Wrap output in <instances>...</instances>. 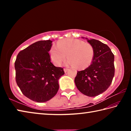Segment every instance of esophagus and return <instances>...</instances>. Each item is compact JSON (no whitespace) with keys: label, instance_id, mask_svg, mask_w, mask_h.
Masks as SVG:
<instances>
[{"label":"esophagus","instance_id":"34e87169","mask_svg":"<svg viewBox=\"0 0 131 131\" xmlns=\"http://www.w3.org/2000/svg\"><path fill=\"white\" fill-rule=\"evenodd\" d=\"M68 70H69V69H68V68H64L63 69V70H64V72H65V73L67 72Z\"/></svg>","mask_w":131,"mask_h":131}]
</instances>
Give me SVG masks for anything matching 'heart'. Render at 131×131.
<instances>
[{"instance_id": "b5f03b06", "label": "heart", "mask_w": 131, "mask_h": 131, "mask_svg": "<svg viewBox=\"0 0 131 131\" xmlns=\"http://www.w3.org/2000/svg\"><path fill=\"white\" fill-rule=\"evenodd\" d=\"M52 61L59 66L66 58V65L75 66L78 69H84L92 63L94 56L91 44L77 39H65L52 46L50 51Z\"/></svg>"}]
</instances>
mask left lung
Instances as JSON below:
<instances>
[{"instance_id":"8db88e82","label":"left lung","mask_w":131,"mask_h":131,"mask_svg":"<svg viewBox=\"0 0 131 131\" xmlns=\"http://www.w3.org/2000/svg\"><path fill=\"white\" fill-rule=\"evenodd\" d=\"M85 39L94 48V58L87 68L77 71L74 82L82 94L93 97L105 92L112 83L115 71L114 56L106 44L95 39Z\"/></svg>"}]
</instances>
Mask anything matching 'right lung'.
<instances>
[{"label":"right lung","mask_w":131,"mask_h":131,"mask_svg":"<svg viewBox=\"0 0 131 131\" xmlns=\"http://www.w3.org/2000/svg\"><path fill=\"white\" fill-rule=\"evenodd\" d=\"M52 41L41 40L21 51L15 62V80L21 92L37 102H45L57 94L63 69L51 62Z\"/></svg>","instance_id":"add662e5"}]
</instances>
